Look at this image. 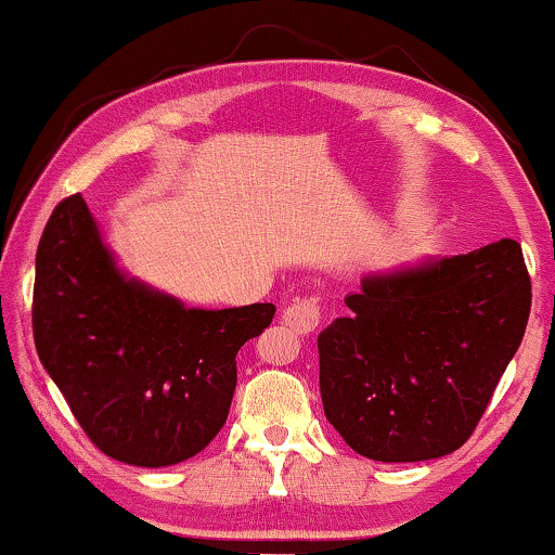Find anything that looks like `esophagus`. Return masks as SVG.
I'll return each mask as SVG.
<instances>
[{"mask_svg":"<svg viewBox=\"0 0 555 555\" xmlns=\"http://www.w3.org/2000/svg\"><path fill=\"white\" fill-rule=\"evenodd\" d=\"M281 321H284L288 328L296 331L298 336H309L321 323V306L319 298H296L294 304H288L284 313H281Z\"/></svg>","mask_w":555,"mask_h":555,"instance_id":"obj_1","label":"esophagus"}]
</instances>
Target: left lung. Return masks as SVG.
<instances>
[{"label": "left lung", "mask_w": 555, "mask_h": 555, "mask_svg": "<svg viewBox=\"0 0 555 555\" xmlns=\"http://www.w3.org/2000/svg\"><path fill=\"white\" fill-rule=\"evenodd\" d=\"M319 336L323 412L350 450L422 462L467 442L531 313L521 244L367 276Z\"/></svg>", "instance_id": "1"}]
</instances>
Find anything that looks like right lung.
Returning <instances> with one entry per match:
<instances>
[{"mask_svg": "<svg viewBox=\"0 0 555 555\" xmlns=\"http://www.w3.org/2000/svg\"><path fill=\"white\" fill-rule=\"evenodd\" d=\"M274 313V304L184 309L126 279L81 192L43 227L34 346L88 439L118 462L170 467L205 450L230 415L236 353Z\"/></svg>", "mask_w": 555, "mask_h": 555, "instance_id": "right-lung-1", "label": "right lung"}]
</instances>
